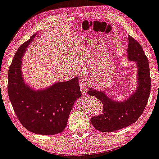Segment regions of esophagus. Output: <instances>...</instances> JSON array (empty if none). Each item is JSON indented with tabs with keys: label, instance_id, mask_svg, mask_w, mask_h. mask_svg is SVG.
Wrapping results in <instances>:
<instances>
[{
	"label": "esophagus",
	"instance_id": "1",
	"mask_svg": "<svg viewBox=\"0 0 159 159\" xmlns=\"http://www.w3.org/2000/svg\"><path fill=\"white\" fill-rule=\"evenodd\" d=\"M80 90L82 91L83 95H87V89L89 86V82L85 80H83L81 81V83L80 84Z\"/></svg>",
	"mask_w": 159,
	"mask_h": 159
}]
</instances>
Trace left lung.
<instances>
[{"label": "left lung", "instance_id": "obj_1", "mask_svg": "<svg viewBox=\"0 0 159 159\" xmlns=\"http://www.w3.org/2000/svg\"><path fill=\"white\" fill-rule=\"evenodd\" d=\"M127 58L137 65L138 86L126 100L117 102L102 91L89 88L88 93L95 96L103 104L102 113L93 116L91 124L95 129L110 132L127 127L135 122L144 111L151 91V78L148 57L141 46L131 36H128Z\"/></svg>", "mask_w": 159, "mask_h": 159}]
</instances>
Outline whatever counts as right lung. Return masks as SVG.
<instances>
[{"label":"right lung","mask_w":159,"mask_h":159,"mask_svg":"<svg viewBox=\"0 0 159 159\" xmlns=\"http://www.w3.org/2000/svg\"><path fill=\"white\" fill-rule=\"evenodd\" d=\"M35 35L15 54L8 71V95L24 127L34 134L54 135L66 127L75 101L82 96V93L77 77L37 91L25 84L21 73V58Z\"/></svg>","instance_id":"right-lung-1"}]
</instances>
